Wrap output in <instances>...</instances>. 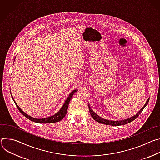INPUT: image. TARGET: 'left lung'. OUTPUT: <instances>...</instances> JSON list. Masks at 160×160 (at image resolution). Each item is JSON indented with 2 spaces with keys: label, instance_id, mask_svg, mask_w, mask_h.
I'll use <instances>...</instances> for the list:
<instances>
[{
  "label": "left lung",
  "instance_id": "left-lung-1",
  "mask_svg": "<svg viewBox=\"0 0 160 160\" xmlns=\"http://www.w3.org/2000/svg\"><path fill=\"white\" fill-rule=\"evenodd\" d=\"M149 100V98L147 100L146 103L144 104V105L143 106L142 108L140 109V110L134 116L125 119H122V120H119V121H114V120H109V119H105L104 118H101L100 116H99L98 115H97L92 109V108L90 107V105L88 104V108H89V111L90 112V114L92 116V117L97 122H98L99 123H102V124H104V125H112V126H119V125H126L127 123H129L130 122H132V121L135 120L138 116L139 114L141 113V112L144 110V109L146 107V105H148V102Z\"/></svg>",
  "mask_w": 160,
  "mask_h": 160
}]
</instances>
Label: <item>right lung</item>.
<instances>
[{
	"label": "right lung",
	"instance_id": "1",
	"mask_svg": "<svg viewBox=\"0 0 160 160\" xmlns=\"http://www.w3.org/2000/svg\"><path fill=\"white\" fill-rule=\"evenodd\" d=\"M78 89H75L72 92H71L69 94L68 97L67 98V99L65 100V102L63 103L62 107L61 108V109L57 112L55 113L54 115H52L51 116H49V117H48V118H41V119H39V118H33L30 116H29L28 114H26L25 112H23L21 109L19 107L18 105V104L16 103V102L14 101L12 95H11V97L13 100V101L14 102L16 105L17 108L18 109V110L20 111V112L23 115L25 116L27 118H28V119L33 121V122H38V123H52V122H58L60 121H61L62 119H63V118H64V117L65 116L67 112V109H68V104H69V102L71 100V98H72V96L74 95V93L78 92ZM10 93L11 94V90H10Z\"/></svg>",
	"mask_w": 160,
	"mask_h": 160
}]
</instances>
